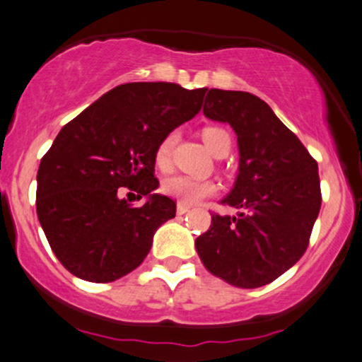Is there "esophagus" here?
Instances as JSON below:
<instances>
[{"mask_svg":"<svg viewBox=\"0 0 362 362\" xmlns=\"http://www.w3.org/2000/svg\"><path fill=\"white\" fill-rule=\"evenodd\" d=\"M190 210V207H187V205H184V204H178L177 205V214L178 215H184V214H187Z\"/></svg>","mask_w":362,"mask_h":362,"instance_id":"34e87169","label":"esophagus"}]
</instances>
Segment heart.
<instances>
[{"label":"heart","mask_w":362,"mask_h":362,"mask_svg":"<svg viewBox=\"0 0 362 362\" xmlns=\"http://www.w3.org/2000/svg\"><path fill=\"white\" fill-rule=\"evenodd\" d=\"M180 139L178 132H170L160 140L157 150H155V162L160 168L167 170L172 163V153L175 148L177 141ZM202 139L207 145L210 152L214 155H218L223 150H230L232 140L230 135L227 134L223 128L218 127H207L204 128ZM163 194L173 197L180 204H197L199 200L205 199V197L217 194V185L210 180H197V178L187 177V175H175L167 178L162 185Z\"/></svg>","instance_id":"obj_1"}]
</instances>
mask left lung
<instances>
[{
  "mask_svg": "<svg viewBox=\"0 0 362 362\" xmlns=\"http://www.w3.org/2000/svg\"><path fill=\"white\" fill-rule=\"evenodd\" d=\"M204 115L237 135L239 175L222 204L240 212L214 214L195 249L210 274L255 289L289 271L308 249L322 200L317 162L252 93L210 88Z\"/></svg>",
  "mask_w": 362,
  "mask_h": 362,
  "instance_id": "1",
  "label": "left lung"
}]
</instances>
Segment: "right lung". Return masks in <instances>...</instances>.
Here are the masks:
<instances>
[{
	"label": "right lung",
	"mask_w": 362,
	"mask_h": 362,
	"mask_svg": "<svg viewBox=\"0 0 362 362\" xmlns=\"http://www.w3.org/2000/svg\"><path fill=\"white\" fill-rule=\"evenodd\" d=\"M205 91L165 81L118 85L59 130L36 175V214L73 276L112 282L144 262L155 230L177 210L153 194L155 150L200 112ZM125 189L148 202L134 208L121 199Z\"/></svg>",
	"instance_id": "right-lung-1"
}]
</instances>
